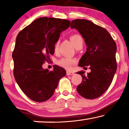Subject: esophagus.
<instances>
[{
  "mask_svg": "<svg viewBox=\"0 0 129 129\" xmlns=\"http://www.w3.org/2000/svg\"><path fill=\"white\" fill-rule=\"evenodd\" d=\"M74 72H71V71H67L66 72V75L68 76H70V75H74Z\"/></svg>",
  "mask_w": 129,
  "mask_h": 129,
  "instance_id": "esophagus-1",
  "label": "esophagus"
}]
</instances>
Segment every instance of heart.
Listing matches in <instances>:
<instances>
[{"label":"heart","mask_w":129,"mask_h":129,"mask_svg":"<svg viewBox=\"0 0 129 129\" xmlns=\"http://www.w3.org/2000/svg\"><path fill=\"white\" fill-rule=\"evenodd\" d=\"M70 39L71 40V41L73 42L76 48H77L79 46H83V39L80 35L78 34L73 35L70 37ZM58 47H59V42H56L54 46V50L55 52L57 50ZM76 62V61L74 59L68 57H63L62 59H60L59 60H58L57 64L59 66L61 67V68L69 70L70 69H72V68L75 64Z\"/></svg>","instance_id":"heart-1"}]
</instances>
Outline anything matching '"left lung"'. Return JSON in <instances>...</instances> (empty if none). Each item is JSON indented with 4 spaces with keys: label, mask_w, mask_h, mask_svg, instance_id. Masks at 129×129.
Returning a JSON list of instances; mask_svg holds the SVG:
<instances>
[{
    "label": "left lung",
    "mask_w": 129,
    "mask_h": 129,
    "mask_svg": "<svg viewBox=\"0 0 129 129\" xmlns=\"http://www.w3.org/2000/svg\"><path fill=\"white\" fill-rule=\"evenodd\" d=\"M70 27L82 35L87 46L79 66H88L91 70L87 75L83 71L77 72L83 79L76 90L83 98L94 99L107 90L117 70L116 43L106 29L86 19L73 20Z\"/></svg>",
    "instance_id": "left-lung-1"
}]
</instances>
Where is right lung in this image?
Returning a JSON list of instances; mask_svg holds the SVG:
<instances>
[{
	"mask_svg": "<svg viewBox=\"0 0 129 129\" xmlns=\"http://www.w3.org/2000/svg\"><path fill=\"white\" fill-rule=\"evenodd\" d=\"M70 24L64 19L40 17L17 35L12 53L14 77L23 92L33 101L49 99L60 79L66 75V70L60 67L55 65L49 71L42 65L54 54V44Z\"/></svg>",
	"mask_w": 129,
	"mask_h": 129,
	"instance_id": "obj_1",
	"label": "right lung"
}]
</instances>
